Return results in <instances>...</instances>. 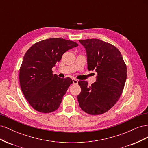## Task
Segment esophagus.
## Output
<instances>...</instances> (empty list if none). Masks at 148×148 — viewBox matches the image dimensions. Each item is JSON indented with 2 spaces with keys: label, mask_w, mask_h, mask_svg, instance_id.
Returning <instances> with one entry per match:
<instances>
[{
  "label": "esophagus",
  "mask_w": 148,
  "mask_h": 148,
  "mask_svg": "<svg viewBox=\"0 0 148 148\" xmlns=\"http://www.w3.org/2000/svg\"><path fill=\"white\" fill-rule=\"evenodd\" d=\"M72 81H73V84H78V80L76 79L75 78L72 79Z\"/></svg>",
  "instance_id": "1"
}]
</instances>
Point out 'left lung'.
<instances>
[{"instance_id":"1","label":"left lung","mask_w":148,"mask_h":148,"mask_svg":"<svg viewBox=\"0 0 148 148\" xmlns=\"http://www.w3.org/2000/svg\"><path fill=\"white\" fill-rule=\"evenodd\" d=\"M86 49L88 70L97 73L96 82L89 86L79 81L81 92L78 101L81 109L90 115L102 114L112 107L123 92L127 79V65L119 49L98 39L79 40Z\"/></svg>"}]
</instances>
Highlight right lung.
I'll return each mask as SVG.
<instances>
[{"mask_svg": "<svg viewBox=\"0 0 148 148\" xmlns=\"http://www.w3.org/2000/svg\"><path fill=\"white\" fill-rule=\"evenodd\" d=\"M78 44L62 38H50L34 44L26 51L20 69V87L33 108L50 113L59 107L71 84V78H60L52 73V67L62 55Z\"/></svg>", "mask_w": 148, "mask_h": 148, "instance_id": "right-lung-1", "label": "right lung"}]
</instances>
